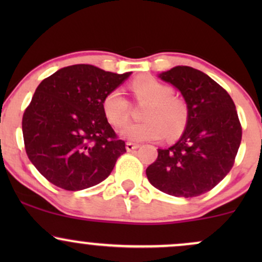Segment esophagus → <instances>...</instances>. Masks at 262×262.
I'll return each instance as SVG.
<instances>
[{
  "instance_id": "34e87169",
  "label": "esophagus",
  "mask_w": 262,
  "mask_h": 262,
  "mask_svg": "<svg viewBox=\"0 0 262 262\" xmlns=\"http://www.w3.org/2000/svg\"><path fill=\"white\" fill-rule=\"evenodd\" d=\"M138 148H139V144L132 143V141H128V143H127V150H128V151H133V150L138 149Z\"/></svg>"
}]
</instances>
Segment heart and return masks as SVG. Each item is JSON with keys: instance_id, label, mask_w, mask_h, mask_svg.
Wrapping results in <instances>:
<instances>
[{"instance_id": "1", "label": "heart", "mask_w": 262, "mask_h": 262, "mask_svg": "<svg viewBox=\"0 0 262 262\" xmlns=\"http://www.w3.org/2000/svg\"><path fill=\"white\" fill-rule=\"evenodd\" d=\"M138 103L146 104L141 123H129L121 129L127 139L159 140L167 135L176 138L185 130L188 121V107L182 98L173 95L172 87L154 77H137L130 85ZM103 113L113 127H121L128 121L130 103L121 90L108 92L103 98Z\"/></svg>"}]
</instances>
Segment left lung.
I'll list each match as a JSON object with an SVG mask.
<instances>
[{
	"label": "left lung",
	"mask_w": 262,
	"mask_h": 262,
	"mask_svg": "<svg viewBox=\"0 0 262 262\" xmlns=\"http://www.w3.org/2000/svg\"><path fill=\"white\" fill-rule=\"evenodd\" d=\"M159 77L181 91L188 121L176 144L158 149L146 176L164 193L201 196L214 188L235 162L243 134L235 104L223 87L197 69L176 66Z\"/></svg>",
	"instance_id": "1"
}]
</instances>
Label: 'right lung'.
<instances>
[{
    "label": "right lung",
    "instance_id": "right-lung-1",
    "mask_svg": "<svg viewBox=\"0 0 262 262\" xmlns=\"http://www.w3.org/2000/svg\"><path fill=\"white\" fill-rule=\"evenodd\" d=\"M129 75L77 64L39 83L23 113L22 132L29 160L48 181L80 191L110 176L125 141L108 123L102 103Z\"/></svg>",
    "mask_w": 262,
    "mask_h": 262
}]
</instances>
